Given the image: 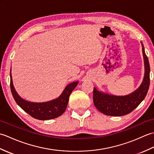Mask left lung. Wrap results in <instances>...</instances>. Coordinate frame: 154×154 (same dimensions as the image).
I'll use <instances>...</instances> for the list:
<instances>
[{
  "label": "left lung",
  "instance_id": "8db88e82",
  "mask_svg": "<svg viewBox=\"0 0 154 154\" xmlns=\"http://www.w3.org/2000/svg\"><path fill=\"white\" fill-rule=\"evenodd\" d=\"M142 43V53L144 61L145 73L142 83L136 91L124 96H116L93 89V103L94 106L108 116H120L129 114L134 110L144 99L149 87L150 67L148 57L146 55L143 45Z\"/></svg>",
  "mask_w": 154,
  "mask_h": 154
}]
</instances>
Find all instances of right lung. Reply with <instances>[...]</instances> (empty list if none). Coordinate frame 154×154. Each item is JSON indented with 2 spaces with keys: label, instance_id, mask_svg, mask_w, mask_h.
Masks as SVG:
<instances>
[{
  "label": "right lung",
  "instance_id": "1",
  "mask_svg": "<svg viewBox=\"0 0 154 154\" xmlns=\"http://www.w3.org/2000/svg\"><path fill=\"white\" fill-rule=\"evenodd\" d=\"M10 77L11 92L16 103L31 116L41 120L54 119L61 116L66 109L71 93L79 83V81H75L67 85L57 99L44 103H33L22 99L16 91L12 82L11 69Z\"/></svg>",
  "mask_w": 154,
  "mask_h": 154
}]
</instances>
